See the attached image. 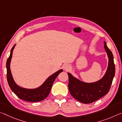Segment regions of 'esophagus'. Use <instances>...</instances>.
I'll list each match as a JSON object with an SVG mask.
<instances>
[{"instance_id": "obj_1", "label": "esophagus", "mask_w": 122, "mask_h": 122, "mask_svg": "<svg viewBox=\"0 0 122 122\" xmlns=\"http://www.w3.org/2000/svg\"><path fill=\"white\" fill-rule=\"evenodd\" d=\"M63 69H65V70L66 71H68V69L70 68V66L68 65H65L64 66H63Z\"/></svg>"}]
</instances>
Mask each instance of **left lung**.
<instances>
[{"instance_id":"obj_1","label":"left lung","mask_w":122,"mask_h":122,"mask_svg":"<svg viewBox=\"0 0 122 122\" xmlns=\"http://www.w3.org/2000/svg\"><path fill=\"white\" fill-rule=\"evenodd\" d=\"M104 48L109 58V65L104 76L100 80L93 83L80 81L68 73V89L73 97L84 104L92 103L106 95L111 87L115 74L113 56L108 48L105 42Z\"/></svg>"}]
</instances>
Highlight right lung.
<instances>
[{"mask_svg":"<svg viewBox=\"0 0 122 122\" xmlns=\"http://www.w3.org/2000/svg\"><path fill=\"white\" fill-rule=\"evenodd\" d=\"M15 45L12 48L10 52V55L7 60V80L11 90L20 99L25 101L30 102H37L44 100L49 95L52 85L55 79L60 73L63 71L62 69L58 71L50 76L45 81L43 84L39 87L35 89H26L22 88L17 85L13 80L10 70V62L12 56V53Z\"/></svg>","mask_w":122,"mask_h":122,"instance_id":"add662e5","label":"right lung"}]
</instances>
